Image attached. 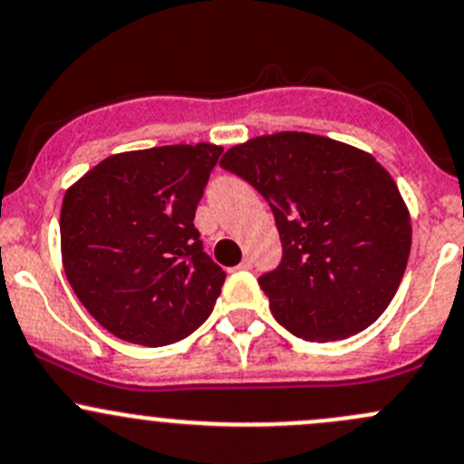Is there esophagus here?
<instances>
[{"instance_id": "obj_1", "label": "esophagus", "mask_w": 464, "mask_h": 464, "mask_svg": "<svg viewBox=\"0 0 464 464\" xmlns=\"http://www.w3.org/2000/svg\"><path fill=\"white\" fill-rule=\"evenodd\" d=\"M252 266H255V264H252V259H243L241 264H238L241 270H252Z\"/></svg>"}]
</instances>
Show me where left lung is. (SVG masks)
I'll return each mask as SVG.
<instances>
[{
  "mask_svg": "<svg viewBox=\"0 0 464 464\" xmlns=\"http://www.w3.org/2000/svg\"><path fill=\"white\" fill-rule=\"evenodd\" d=\"M223 169L270 205L281 261L259 276L276 322L305 342L362 333L407 270L411 221L395 180L366 151L304 131L232 147Z\"/></svg>",
  "mask_w": 464,
  "mask_h": 464,
  "instance_id": "1",
  "label": "left lung"
}]
</instances>
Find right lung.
Instances as JSON below:
<instances>
[{
	"label": "right lung",
	"instance_id": "right-lung-1",
	"mask_svg": "<svg viewBox=\"0 0 464 464\" xmlns=\"http://www.w3.org/2000/svg\"><path fill=\"white\" fill-rule=\"evenodd\" d=\"M221 154L198 142L109 156L64 194L66 279L116 337L165 346L212 314L226 272L203 250L194 214Z\"/></svg>",
	"mask_w": 464,
	"mask_h": 464
}]
</instances>
